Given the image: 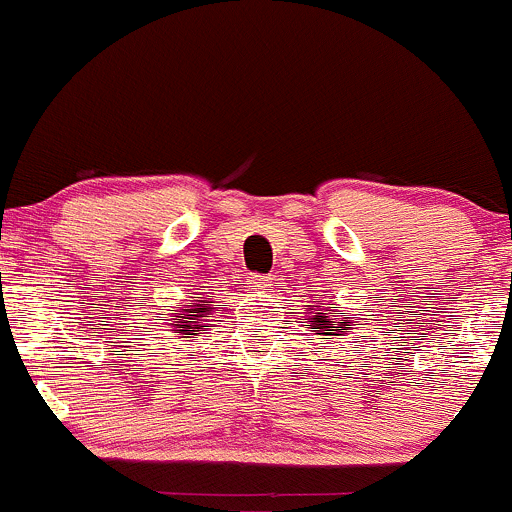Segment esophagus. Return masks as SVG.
Returning <instances> with one entry per match:
<instances>
[{"label": "esophagus", "mask_w": 512, "mask_h": 512, "mask_svg": "<svg viewBox=\"0 0 512 512\" xmlns=\"http://www.w3.org/2000/svg\"><path fill=\"white\" fill-rule=\"evenodd\" d=\"M251 288H254V291H258V293H268L271 291V286H273V278L271 276H263V273H258V276H251Z\"/></svg>", "instance_id": "esophagus-1"}]
</instances>
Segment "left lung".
I'll return each mask as SVG.
<instances>
[{
    "mask_svg": "<svg viewBox=\"0 0 512 512\" xmlns=\"http://www.w3.org/2000/svg\"><path fill=\"white\" fill-rule=\"evenodd\" d=\"M310 310H325L323 305H313V308ZM337 322V318L335 315H330V313H313V315H308V323H310V330H313L315 335H340V333H345V323H338L341 325V328L337 331L334 330V323ZM320 340H330V337H320Z\"/></svg>",
    "mask_w": 512,
    "mask_h": 512,
    "instance_id": "1",
    "label": "left lung"
}]
</instances>
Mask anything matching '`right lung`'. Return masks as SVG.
<instances>
[{
  "label": "right lung",
  "instance_id": "add662e5",
  "mask_svg": "<svg viewBox=\"0 0 512 512\" xmlns=\"http://www.w3.org/2000/svg\"><path fill=\"white\" fill-rule=\"evenodd\" d=\"M209 303L212 300H199V303L194 305H187V308H179L177 313L170 315L172 320V328H179V333L182 337H192V335H199L202 330L212 328L209 325V313H212V308H209Z\"/></svg>",
  "mask_w": 512,
  "mask_h": 512
}]
</instances>
